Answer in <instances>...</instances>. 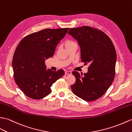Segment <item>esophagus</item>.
Listing matches in <instances>:
<instances>
[{
  "label": "esophagus",
  "mask_w": 132,
  "mask_h": 132,
  "mask_svg": "<svg viewBox=\"0 0 132 132\" xmlns=\"http://www.w3.org/2000/svg\"><path fill=\"white\" fill-rule=\"evenodd\" d=\"M72 73V72L70 71H65V74L66 75H71Z\"/></svg>",
  "instance_id": "esophagus-1"
}]
</instances>
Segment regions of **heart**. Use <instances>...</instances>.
<instances>
[{"label": "heart", "instance_id": "heart-1", "mask_svg": "<svg viewBox=\"0 0 132 132\" xmlns=\"http://www.w3.org/2000/svg\"><path fill=\"white\" fill-rule=\"evenodd\" d=\"M73 43H75V42H73V41H72V40H67L66 42L65 45H66V47H67V46H68L69 45H71V44H72Z\"/></svg>", "mask_w": 132, "mask_h": 132}]
</instances>
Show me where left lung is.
<instances>
[{
	"label": "left lung",
	"instance_id": "left-lung-1",
	"mask_svg": "<svg viewBox=\"0 0 132 132\" xmlns=\"http://www.w3.org/2000/svg\"><path fill=\"white\" fill-rule=\"evenodd\" d=\"M69 34L78 40L81 59L89 63L87 73L73 71L76 81L71 88L76 96L86 101L100 98L111 86L115 78L116 53L111 40L97 28L83 26L70 29Z\"/></svg>",
	"mask_w": 132,
	"mask_h": 132
}]
</instances>
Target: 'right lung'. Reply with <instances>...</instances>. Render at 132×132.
<instances>
[{"mask_svg": "<svg viewBox=\"0 0 132 132\" xmlns=\"http://www.w3.org/2000/svg\"><path fill=\"white\" fill-rule=\"evenodd\" d=\"M69 29L42 30L26 36L17 45L12 60L13 76L26 96L39 100L48 96L52 84L65 74L62 69L46 70L44 61L53 56L57 44Z\"/></svg>", "mask_w": 132, "mask_h": 132, "instance_id": "1", "label": "right lung"}]
</instances>
